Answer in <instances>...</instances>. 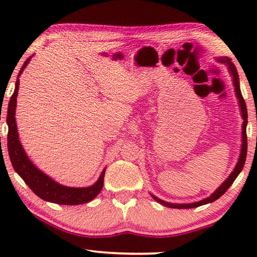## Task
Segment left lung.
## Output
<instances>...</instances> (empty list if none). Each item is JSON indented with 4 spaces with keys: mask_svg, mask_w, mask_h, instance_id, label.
I'll return each mask as SVG.
<instances>
[{
    "mask_svg": "<svg viewBox=\"0 0 257 257\" xmlns=\"http://www.w3.org/2000/svg\"><path fill=\"white\" fill-rule=\"evenodd\" d=\"M220 62H223V63H227L228 64V68H229V71L231 73L232 76V80H233V85H234V90H236V95L238 97V101H239V106H240V111H241V116H242V143H241V152H240V156H239V160L236 164V167H234L233 171L231 172V175L228 177V179L225 180L222 185H221L219 188H217L214 193H213L210 197H207L205 199H203V201H199L196 203H190V204H172V203H167L162 201V199H159L158 197H155L152 195V197H153L156 202H159L162 204V205L167 206V207H170V208H194V207H198L201 205H204V204H207V203H212L216 201L217 198H220L222 195L225 193L229 189V187L232 185V182L236 180V178L238 177L239 173L242 170L243 168V164H245V161H246V155H247V134H246V125H247V107H246V103H245V99H243L241 92H240V87H239V78H238V73H237V69L234 67V64L230 61V59L228 58H221L219 59Z\"/></svg>",
    "mask_w": 257,
    "mask_h": 257,
    "instance_id": "obj_1",
    "label": "left lung"
}]
</instances>
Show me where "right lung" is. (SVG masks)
Instances as JSON below:
<instances>
[{
  "label": "right lung",
  "instance_id": "right-lung-1",
  "mask_svg": "<svg viewBox=\"0 0 257 257\" xmlns=\"http://www.w3.org/2000/svg\"><path fill=\"white\" fill-rule=\"evenodd\" d=\"M30 58L26 60L23 68L19 72L24 71L27 66ZM19 88V79L16 82V89L9 102L7 122L9 125L8 132V151L10 156L12 167L16 172L23 178V180L28 185L38 197L44 201L61 204V205H79V204L88 203L92 201L99 194L103 188L104 184V175H105V169L102 171L98 180L93 186L85 187V188H73V187H67L58 184V182L52 180L49 176L43 173L41 170L35 167L30 162L28 156L26 155L25 150L21 146L18 139V130L16 124V106H17V96H18Z\"/></svg>",
  "mask_w": 257,
  "mask_h": 257
}]
</instances>
